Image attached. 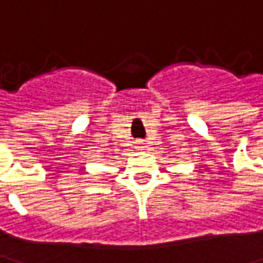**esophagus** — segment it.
<instances>
[{
    "mask_svg": "<svg viewBox=\"0 0 263 263\" xmlns=\"http://www.w3.org/2000/svg\"><path fill=\"white\" fill-rule=\"evenodd\" d=\"M139 148H144V146H142V144H139V145H138V149H139Z\"/></svg>",
    "mask_w": 263,
    "mask_h": 263,
    "instance_id": "1",
    "label": "esophagus"
}]
</instances>
